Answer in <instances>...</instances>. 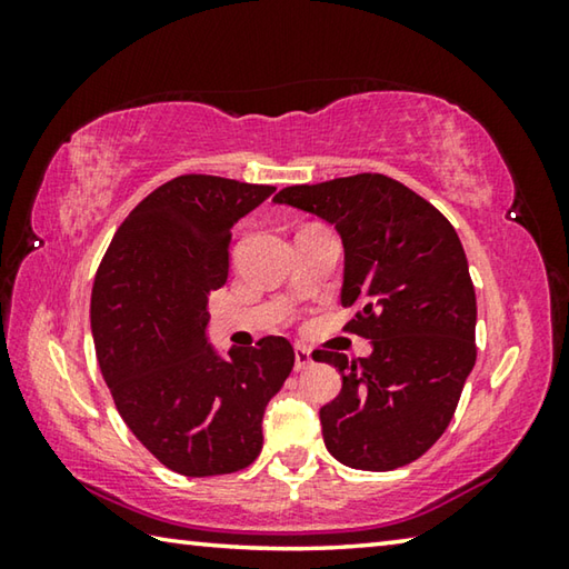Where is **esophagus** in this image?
Returning <instances> with one entry per match:
<instances>
[{
    "label": "esophagus",
    "instance_id": "1",
    "mask_svg": "<svg viewBox=\"0 0 569 569\" xmlns=\"http://www.w3.org/2000/svg\"><path fill=\"white\" fill-rule=\"evenodd\" d=\"M293 356H296V371H306L308 369V366H311L313 363V356H311V351H308L306 349V346H296V349H293Z\"/></svg>",
    "mask_w": 569,
    "mask_h": 569
}]
</instances>
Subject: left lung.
<instances>
[{
  "label": "left lung",
  "instance_id": "left-lung-1",
  "mask_svg": "<svg viewBox=\"0 0 569 569\" xmlns=\"http://www.w3.org/2000/svg\"><path fill=\"white\" fill-rule=\"evenodd\" d=\"M336 226L346 323L371 339L366 359L313 351L343 387L321 409L326 449L346 467L389 471L445 435L477 361V296L455 226L399 180L361 172L273 198Z\"/></svg>",
  "mask_w": 569,
  "mask_h": 569
}]
</instances>
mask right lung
<instances>
[{
  "mask_svg": "<svg viewBox=\"0 0 569 569\" xmlns=\"http://www.w3.org/2000/svg\"><path fill=\"white\" fill-rule=\"evenodd\" d=\"M218 176H180L122 220L92 286L102 377L122 421L186 477L253 465L263 411L293 369V346L266 336L223 359L208 343V296L228 278L230 233L271 196Z\"/></svg>",
  "mask_w": 569,
  "mask_h": 569,
  "instance_id": "1",
  "label": "right lung"
}]
</instances>
